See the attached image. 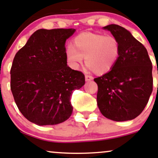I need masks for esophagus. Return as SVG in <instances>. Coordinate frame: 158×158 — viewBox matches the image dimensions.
Returning <instances> with one entry per match:
<instances>
[{
  "label": "esophagus",
  "instance_id": "esophagus-1",
  "mask_svg": "<svg viewBox=\"0 0 158 158\" xmlns=\"http://www.w3.org/2000/svg\"><path fill=\"white\" fill-rule=\"evenodd\" d=\"M93 77L92 76H89V75H85V81L86 82H89V81L92 80Z\"/></svg>",
  "mask_w": 158,
  "mask_h": 158
}]
</instances>
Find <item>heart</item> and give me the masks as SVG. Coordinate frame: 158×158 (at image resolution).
<instances>
[{"mask_svg":"<svg viewBox=\"0 0 158 158\" xmlns=\"http://www.w3.org/2000/svg\"><path fill=\"white\" fill-rule=\"evenodd\" d=\"M120 52L118 40L114 36L102 34L83 32L78 35L73 41V47L66 51L68 62L72 67L77 69L85 63L94 73L102 75L113 69Z\"/></svg>","mask_w":158,"mask_h":158,"instance_id":"heart-1","label":"heart"}]
</instances>
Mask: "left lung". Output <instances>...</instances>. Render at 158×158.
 Listing matches in <instances>:
<instances>
[{
    "label": "left lung",
    "instance_id": "8db88e82",
    "mask_svg": "<svg viewBox=\"0 0 158 158\" xmlns=\"http://www.w3.org/2000/svg\"><path fill=\"white\" fill-rule=\"evenodd\" d=\"M118 40L120 52L113 69L100 77L97 103L106 118L131 120L145 109L153 90L152 63L145 46L118 25L103 27Z\"/></svg>",
    "mask_w": 158,
    "mask_h": 158
}]
</instances>
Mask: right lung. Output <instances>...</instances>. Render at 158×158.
<instances>
[{"mask_svg":"<svg viewBox=\"0 0 158 158\" xmlns=\"http://www.w3.org/2000/svg\"><path fill=\"white\" fill-rule=\"evenodd\" d=\"M74 29H39L18 51L10 69V89L18 109L39 126L56 125L73 113V92L85 76L67 66L65 43Z\"/></svg>","mask_w":158,"mask_h":158,"instance_id":"right-lung-1","label":"right lung"}]
</instances>
